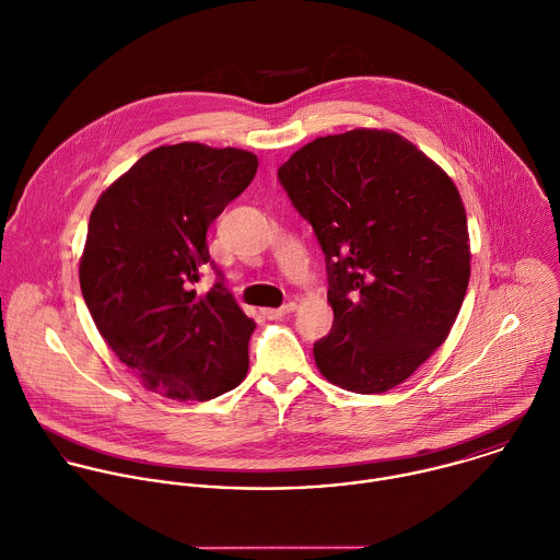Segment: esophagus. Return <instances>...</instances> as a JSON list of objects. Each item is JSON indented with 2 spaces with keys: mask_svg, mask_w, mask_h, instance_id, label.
I'll use <instances>...</instances> for the list:
<instances>
[{
  "mask_svg": "<svg viewBox=\"0 0 560 560\" xmlns=\"http://www.w3.org/2000/svg\"><path fill=\"white\" fill-rule=\"evenodd\" d=\"M298 308V304L295 302H289V304H284V306H280V308H262V315L267 317V319H282V317H287L289 313H293Z\"/></svg>",
  "mask_w": 560,
  "mask_h": 560,
  "instance_id": "esophagus-1",
  "label": "esophagus"
}]
</instances>
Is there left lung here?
<instances>
[{
  "label": "left lung",
  "instance_id": "left-lung-1",
  "mask_svg": "<svg viewBox=\"0 0 560 560\" xmlns=\"http://www.w3.org/2000/svg\"><path fill=\"white\" fill-rule=\"evenodd\" d=\"M326 256L330 335L313 346L326 381L381 394L448 337L470 278L466 210L453 179L385 129L317 138L278 168Z\"/></svg>",
  "mask_w": 560,
  "mask_h": 560
}]
</instances>
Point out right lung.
I'll list each match as a JSON object with an SVG mask.
<instances>
[{
  "label": "right lung",
  "instance_id": "add662e5",
  "mask_svg": "<svg viewBox=\"0 0 560 560\" xmlns=\"http://www.w3.org/2000/svg\"><path fill=\"white\" fill-rule=\"evenodd\" d=\"M258 158L199 142L140 158L96 201L79 265L94 324L147 389L210 400L243 383L256 328L223 282L199 295L208 228L254 179Z\"/></svg>",
  "mask_w": 560,
  "mask_h": 560
}]
</instances>
